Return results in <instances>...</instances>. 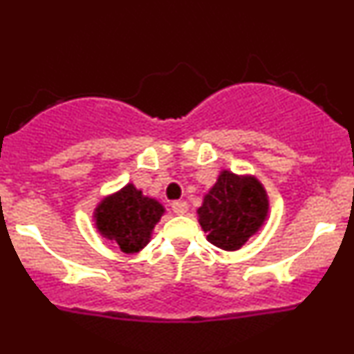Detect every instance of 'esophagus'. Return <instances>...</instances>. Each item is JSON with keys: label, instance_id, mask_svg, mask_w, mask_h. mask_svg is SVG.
<instances>
[{"label": "esophagus", "instance_id": "esophagus-1", "mask_svg": "<svg viewBox=\"0 0 354 354\" xmlns=\"http://www.w3.org/2000/svg\"><path fill=\"white\" fill-rule=\"evenodd\" d=\"M171 208H173V211H174V213H176V214H185L186 211H188V203L181 201V200L173 201V203H171Z\"/></svg>", "mask_w": 354, "mask_h": 354}]
</instances>
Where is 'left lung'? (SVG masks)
<instances>
[{"label":"left lung","instance_id":"left-lung-1","mask_svg":"<svg viewBox=\"0 0 354 354\" xmlns=\"http://www.w3.org/2000/svg\"><path fill=\"white\" fill-rule=\"evenodd\" d=\"M268 208L270 203L261 183L225 169L206 193L198 216L211 245L236 251L261 228Z\"/></svg>","mask_w":354,"mask_h":354}]
</instances>
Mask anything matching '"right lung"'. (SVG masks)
<instances>
[{
	"instance_id": "add662e5",
	"label": "right lung",
	"mask_w": 354,
	"mask_h": 354,
	"mask_svg": "<svg viewBox=\"0 0 354 354\" xmlns=\"http://www.w3.org/2000/svg\"><path fill=\"white\" fill-rule=\"evenodd\" d=\"M163 213L160 203L145 196L129 183L100 203L95 221L100 233L115 241L123 253H138L149 243L154 225Z\"/></svg>"
}]
</instances>
